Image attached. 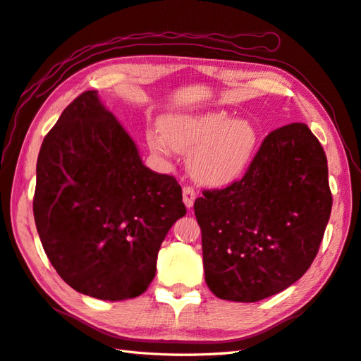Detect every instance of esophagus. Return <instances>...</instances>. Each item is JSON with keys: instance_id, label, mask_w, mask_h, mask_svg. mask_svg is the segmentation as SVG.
<instances>
[{"instance_id": "1", "label": "esophagus", "mask_w": 361, "mask_h": 361, "mask_svg": "<svg viewBox=\"0 0 361 361\" xmlns=\"http://www.w3.org/2000/svg\"><path fill=\"white\" fill-rule=\"evenodd\" d=\"M195 198H197V194H195L194 188H190V186H184L183 188V201H184V204H186L188 207H192V206H194Z\"/></svg>"}]
</instances>
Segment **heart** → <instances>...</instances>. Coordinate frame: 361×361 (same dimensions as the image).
<instances>
[{
  "label": "heart",
  "instance_id": "obj_1",
  "mask_svg": "<svg viewBox=\"0 0 361 361\" xmlns=\"http://www.w3.org/2000/svg\"><path fill=\"white\" fill-rule=\"evenodd\" d=\"M150 150L166 155L173 149L189 154V169L207 186H224L238 180L257 150L258 132L247 120H233L224 112L173 114L149 129Z\"/></svg>",
  "mask_w": 361,
  "mask_h": 361
}]
</instances>
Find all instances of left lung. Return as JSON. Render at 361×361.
<instances>
[{"label": "left lung", "mask_w": 361, "mask_h": 361, "mask_svg": "<svg viewBox=\"0 0 361 361\" xmlns=\"http://www.w3.org/2000/svg\"><path fill=\"white\" fill-rule=\"evenodd\" d=\"M331 207L320 141L305 123L272 130L241 180L195 200L209 289L252 303L289 288L312 264Z\"/></svg>", "instance_id": "1"}]
</instances>
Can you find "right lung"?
<instances>
[{
    "label": "right lung",
    "instance_id": "add662e5",
    "mask_svg": "<svg viewBox=\"0 0 361 361\" xmlns=\"http://www.w3.org/2000/svg\"><path fill=\"white\" fill-rule=\"evenodd\" d=\"M184 214L178 181L142 164L97 90L64 109L39 149L33 216L47 258L71 288L109 301L141 295Z\"/></svg>",
    "mask_w": 361,
    "mask_h": 361
}]
</instances>
